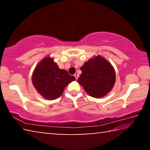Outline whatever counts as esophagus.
Returning a JSON list of instances; mask_svg holds the SVG:
<instances>
[{"label":"esophagus","instance_id":"34e87169","mask_svg":"<svg viewBox=\"0 0 150 150\" xmlns=\"http://www.w3.org/2000/svg\"><path fill=\"white\" fill-rule=\"evenodd\" d=\"M74 76H75L76 79H78V78H79V75L78 74H75Z\"/></svg>","mask_w":150,"mask_h":150}]
</instances>
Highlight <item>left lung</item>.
Returning a JSON list of instances; mask_svg holds the SVG:
<instances>
[{"label":"left lung","mask_w":150,"mask_h":150,"mask_svg":"<svg viewBox=\"0 0 150 150\" xmlns=\"http://www.w3.org/2000/svg\"><path fill=\"white\" fill-rule=\"evenodd\" d=\"M81 70L78 83L93 97H103L115 85L116 75L112 66L99 55L86 62Z\"/></svg>","instance_id":"1"}]
</instances>
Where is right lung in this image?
Instances as JSON below:
<instances>
[{
	"mask_svg": "<svg viewBox=\"0 0 150 150\" xmlns=\"http://www.w3.org/2000/svg\"><path fill=\"white\" fill-rule=\"evenodd\" d=\"M75 80L74 76L60 69L50 57L44 58L38 65L32 75L33 85L38 92L50 100L59 97L66 86Z\"/></svg>",
	"mask_w": 150,
	"mask_h": 150,
	"instance_id": "1",
	"label": "right lung"
}]
</instances>
